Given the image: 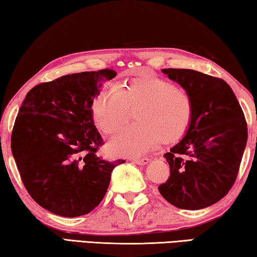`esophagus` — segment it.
<instances>
[{
  "label": "esophagus",
  "mask_w": 257,
  "mask_h": 257,
  "mask_svg": "<svg viewBox=\"0 0 257 257\" xmlns=\"http://www.w3.org/2000/svg\"><path fill=\"white\" fill-rule=\"evenodd\" d=\"M130 161H132V162H134V163H136V164H139V165H144V164H147L150 162V159H147V158H133Z\"/></svg>",
  "instance_id": "34e87169"
}]
</instances>
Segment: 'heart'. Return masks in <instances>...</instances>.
Listing matches in <instances>:
<instances>
[{
    "instance_id": "heart-1",
    "label": "heart",
    "mask_w": 257,
    "mask_h": 257,
    "mask_svg": "<svg viewBox=\"0 0 257 257\" xmlns=\"http://www.w3.org/2000/svg\"><path fill=\"white\" fill-rule=\"evenodd\" d=\"M134 111L136 123L120 130L108 144L118 155H138L184 136L193 118L194 104L185 88L154 73L143 72L119 85L108 84L92 102V115L105 135L115 133Z\"/></svg>"
}]
</instances>
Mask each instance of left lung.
Listing matches in <instances>:
<instances>
[{"mask_svg":"<svg viewBox=\"0 0 257 257\" xmlns=\"http://www.w3.org/2000/svg\"><path fill=\"white\" fill-rule=\"evenodd\" d=\"M190 94L194 112L186 136L164 154L170 176L159 191L182 210H201L223 198L237 179L247 122L230 86L190 69H163Z\"/></svg>","mask_w":257,"mask_h":257,"instance_id":"1","label":"left lung"}]
</instances>
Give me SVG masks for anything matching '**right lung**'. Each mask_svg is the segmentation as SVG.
<instances>
[{"label":"right lung","mask_w":257,"mask_h":257,"mask_svg":"<svg viewBox=\"0 0 257 257\" xmlns=\"http://www.w3.org/2000/svg\"><path fill=\"white\" fill-rule=\"evenodd\" d=\"M111 69L72 73L29 90L11 135V150L25 188L56 215L88 214L105 196L113 162L97 155L104 142L94 125L92 102Z\"/></svg>","instance_id":"add662e5"}]
</instances>
